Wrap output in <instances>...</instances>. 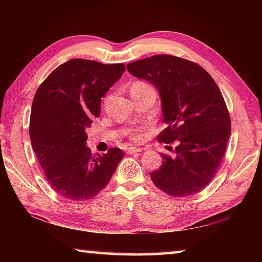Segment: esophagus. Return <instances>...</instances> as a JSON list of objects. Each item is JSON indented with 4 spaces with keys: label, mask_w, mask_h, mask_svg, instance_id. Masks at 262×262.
Wrapping results in <instances>:
<instances>
[{
    "label": "esophagus",
    "mask_w": 262,
    "mask_h": 262,
    "mask_svg": "<svg viewBox=\"0 0 262 262\" xmlns=\"http://www.w3.org/2000/svg\"><path fill=\"white\" fill-rule=\"evenodd\" d=\"M141 151V149L140 148H136V147H129L127 149V154L128 155H132V154H135V152H140Z\"/></svg>",
    "instance_id": "obj_1"
}]
</instances>
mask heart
<instances>
[{"label":"heart","instance_id":"obj_1","mask_svg":"<svg viewBox=\"0 0 262 262\" xmlns=\"http://www.w3.org/2000/svg\"><path fill=\"white\" fill-rule=\"evenodd\" d=\"M137 84H145V83H142V82H136V83H134V85H137ZM132 136H133V139H137V137H139V136L135 135V134H133Z\"/></svg>","mask_w":262,"mask_h":262}]
</instances>
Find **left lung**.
Instances as JSON below:
<instances>
[{
  "mask_svg": "<svg viewBox=\"0 0 262 262\" xmlns=\"http://www.w3.org/2000/svg\"><path fill=\"white\" fill-rule=\"evenodd\" d=\"M127 69L156 86L167 125L157 140L177 144L174 157L162 154L163 164L150 174L152 183L174 198L201 192L214 178L231 134L216 82L195 62L167 54L130 62Z\"/></svg>",
  "mask_w": 262,
  "mask_h": 262,
  "instance_id": "8db88e82",
  "label": "left lung"
}]
</instances>
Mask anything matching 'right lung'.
I'll return each mask as SVG.
<instances>
[{
    "label": "right lung",
    "instance_id": "right-lung-1",
    "mask_svg": "<svg viewBox=\"0 0 262 262\" xmlns=\"http://www.w3.org/2000/svg\"><path fill=\"white\" fill-rule=\"evenodd\" d=\"M125 64L73 59L48 75L35 92L30 139L48 183L66 199L96 196L110 183L123 158L119 148L94 155L85 129L100 114V103L122 76Z\"/></svg>",
    "mask_w": 262,
    "mask_h": 262
}]
</instances>
